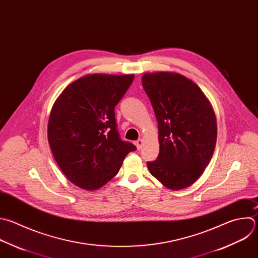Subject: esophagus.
<instances>
[{"label":"esophagus","instance_id":"1","mask_svg":"<svg viewBox=\"0 0 258 258\" xmlns=\"http://www.w3.org/2000/svg\"><path fill=\"white\" fill-rule=\"evenodd\" d=\"M136 146H137V149L138 150H141L142 149V147H143V145H144V141L142 140V139H139L138 141H136Z\"/></svg>","mask_w":258,"mask_h":258}]
</instances>
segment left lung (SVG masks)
Listing matches in <instances>:
<instances>
[{
	"mask_svg": "<svg viewBox=\"0 0 258 258\" xmlns=\"http://www.w3.org/2000/svg\"><path fill=\"white\" fill-rule=\"evenodd\" d=\"M142 84L159 131L160 151L147 163L150 173L170 189L188 187L204 173L215 151L214 109L199 86L182 75L148 73Z\"/></svg>",
	"mask_w": 258,
	"mask_h": 258,
	"instance_id": "obj_1",
	"label": "left lung"
}]
</instances>
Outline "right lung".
Instances as JSON below:
<instances>
[{
  "label": "right lung",
  "mask_w": 258,
  "mask_h": 258,
  "mask_svg": "<svg viewBox=\"0 0 258 258\" xmlns=\"http://www.w3.org/2000/svg\"><path fill=\"white\" fill-rule=\"evenodd\" d=\"M134 78L87 75L71 83L52 106L47 126L52 155L66 177L83 189L102 187L137 150L120 139L114 113Z\"/></svg>",
  "instance_id": "1"
}]
</instances>
